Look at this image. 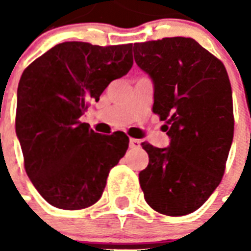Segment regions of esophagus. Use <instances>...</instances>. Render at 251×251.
<instances>
[{
  "label": "esophagus",
  "instance_id": "1",
  "mask_svg": "<svg viewBox=\"0 0 251 251\" xmlns=\"http://www.w3.org/2000/svg\"><path fill=\"white\" fill-rule=\"evenodd\" d=\"M129 146H130V149H139V147H141V141H139V139L130 138Z\"/></svg>",
  "mask_w": 251,
  "mask_h": 251
}]
</instances>
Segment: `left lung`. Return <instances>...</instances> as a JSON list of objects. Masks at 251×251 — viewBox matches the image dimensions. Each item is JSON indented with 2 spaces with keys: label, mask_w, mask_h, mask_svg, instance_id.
<instances>
[{
  "label": "left lung",
  "mask_w": 251,
  "mask_h": 251,
  "mask_svg": "<svg viewBox=\"0 0 251 251\" xmlns=\"http://www.w3.org/2000/svg\"><path fill=\"white\" fill-rule=\"evenodd\" d=\"M134 60L153 83L152 112L167 122L165 149L142 143L146 202L168 216L194 212L226 171L233 141L232 88L224 65L190 37L134 44Z\"/></svg>",
  "instance_id": "obj_1"
}]
</instances>
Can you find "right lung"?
<instances>
[{"label": "right lung", "mask_w": 251, "mask_h": 251, "mask_svg": "<svg viewBox=\"0 0 251 251\" xmlns=\"http://www.w3.org/2000/svg\"><path fill=\"white\" fill-rule=\"evenodd\" d=\"M131 44L66 41L25 69L18 84L15 131L27 176L62 210L92 206L129 147L124 133L101 135L80 122L90 102L133 66Z\"/></svg>", "instance_id": "obj_1"}]
</instances>
